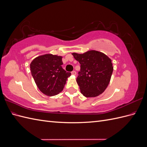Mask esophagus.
<instances>
[{
  "instance_id": "1",
  "label": "esophagus",
  "mask_w": 147,
  "mask_h": 147,
  "mask_svg": "<svg viewBox=\"0 0 147 147\" xmlns=\"http://www.w3.org/2000/svg\"><path fill=\"white\" fill-rule=\"evenodd\" d=\"M76 72H75V71H72V72H71V74H72V75H76Z\"/></svg>"
}]
</instances>
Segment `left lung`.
<instances>
[{"instance_id": "left-lung-1", "label": "left lung", "mask_w": 147, "mask_h": 147, "mask_svg": "<svg viewBox=\"0 0 147 147\" xmlns=\"http://www.w3.org/2000/svg\"><path fill=\"white\" fill-rule=\"evenodd\" d=\"M72 55L81 65L77 82L82 94L86 97L99 96L110 83L113 70L112 60L104 53L96 50Z\"/></svg>"}]
</instances>
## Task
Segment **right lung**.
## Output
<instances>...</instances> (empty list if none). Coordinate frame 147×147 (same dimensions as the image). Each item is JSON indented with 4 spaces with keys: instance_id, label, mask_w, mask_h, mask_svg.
I'll list each match as a JSON object with an SVG mask.
<instances>
[{
    "instance_id": "obj_1",
    "label": "right lung",
    "mask_w": 147,
    "mask_h": 147,
    "mask_svg": "<svg viewBox=\"0 0 147 147\" xmlns=\"http://www.w3.org/2000/svg\"><path fill=\"white\" fill-rule=\"evenodd\" d=\"M62 58L61 56L45 54L37 56L31 62V74L39 90L44 94L53 96L59 94L71 75L62 67Z\"/></svg>"
}]
</instances>
